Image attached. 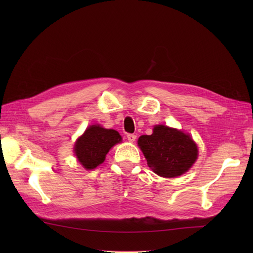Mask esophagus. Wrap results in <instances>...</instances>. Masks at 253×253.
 Returning a JSON list of instances; mask_svg holds the SVG:
<instances>
[{
	"mask_svg": "<svg viewBox=\"0 0 253 253\" xmlns=\"http://www.w3.org/2000/svg\"><path fill=\"white\" fill-rule=\"evenodd\" d=\"M127 140L129 141V142H134L135 140H136V135L135 134H127Z\"/></svg>",
	"mask_w": 253,
	"mask_h": 253,
	"instance_id": "esophagus-1",
	"label": "esophagus"
}]
</instances>
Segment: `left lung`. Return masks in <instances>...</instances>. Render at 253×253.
<instances>
[{
  "label": "left lung",
  "instance_id": "1",
  "mask_svg": "<svg viewBox=\"0 0 253 253\" xmlns=\"http://www.w3.org/2000/svg\"><path fill=\"white\" fill-rule=\"evenodd\" d=\"M138 145L152 171L168 178L187 172L198 154L190 135L165 126H156L152 135L140 136Z\"/></svg>",
  "mask_w": 253,
  "mask_h": 253
}]
</instances>
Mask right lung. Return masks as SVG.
Here are the masks:
<instances>
[{
	"label": "right lung",
	"mask_w": 253,
	"mask_h": 253,
	"mask_svg": "<svg viewBox=\"0 0 253 253\" xmlns=\"http://www.w3.org/2000/svg\"><path fill=\"white\" fill-rule=\"evenodd\" d=\"M120 141L121 136L115 129L90 126L76 142L75 154L86 170H91L102 164L110 149Z\"/></svg>",
	"instance_id": "obj_1"
}]
</instances>
